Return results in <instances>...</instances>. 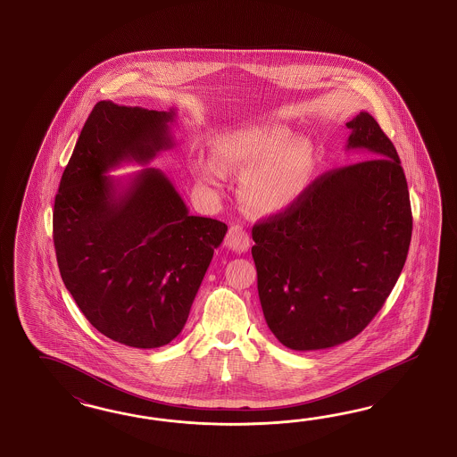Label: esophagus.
<instances>
[{"mask_svg": "<svg viewBox=\"0 0 457 457\" xmlns=\"http://www.w3.org/2000/svg\"><path fill=\"white\" fill-rule=\"evenodd\" d=\"M226 246L235 253H245L249 248L248 231L239 224L231 226L226 236Z\"/></svg>", "mask_w": 457, "mask_h": 457, "instance_id": "esophagus-1", "label": "esophagus"}]
</instances>
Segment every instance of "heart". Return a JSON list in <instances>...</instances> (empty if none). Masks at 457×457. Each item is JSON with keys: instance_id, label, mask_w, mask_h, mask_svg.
<instances>
[{"instance_id": "heart-1", "label": "heart", "mask_w": 457, "mask_h": 457, "mask_svg": "<svg viewBox=\"0 0 457 457\" xmlns=\"http://www.w3.org/2000/svg\"><path fill=\"white\" fill-rule=\"evenodd\" d=\"M214 163L191 157L189 167L201 184L216 187L222 170H245L243 195L258 212L288 208L303 193L310 176L308 145L291 138L287 125L278 122L245 124L224 130L211 142Z\"/></svg>"}]
</instances>
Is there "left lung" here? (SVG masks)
Listing matches in <instances>:
<instances>
[{
    "mask_svg": "<svg viewBox=\"0 0 457 457\" xmlns=\"http://www.w3.org/2000/svg\"><path fill=\"white\" fill-rule=\"evenodd\" d=\"M346 127L345 151L367 161L325 172L285 212L253 228L264 320L291 350L357 337L386 303L411 245L399 154L369 112Z\"/></svg>",
    "mask_w": 457,
    "mask_h": 457,
    "instance_id": "obj_1",
    "label": "left lung"
}]
</instances>
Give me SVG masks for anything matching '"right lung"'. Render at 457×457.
Returning a JSON list of instances; mask_svg holds the SVG:
<instances>
[{
	"mask_svg": "<svg viewBox=\"0 0 457 457\" xmlns=\"http://www.w3.org/2000/svg\"><path fill=\"white\" fill-rule=\"evenodd\" d=\"M176 109L149 111L102 100L90 112L63 170L54 208L62 279L98 332L134 348H157L184 328L228 226L191 216L161 169L127 179L174 147Z\"/></svg>",
	"mask_w": 457,
	"mask_h": 457,
	"instance_id": "right-lung-1",
	"label": "right lung"
}]
</instances>
